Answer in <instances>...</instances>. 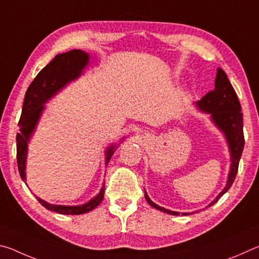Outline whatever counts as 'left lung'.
<instances>
[{
    "instance_id": "obj_1",
    "label": "left lung",
    "mask_w": 259,
    "mask_h": 259,
    "mask_svg": "<svg viewBox=\"0 0 259 259\" xmlns=\"http://www.w3.org/2000/svg\"><path fill=\"white\" fill-rule=\"evenodd\" d=\"M198 106L202 111L211 114V119L219 129L225 134L227 143H229L231 151V171L229 175V181H227L226 187L223 190L219 195L210 203L208 207L216 203L219 198L230 190L233 184L234 179L238 174L240 157L242 155L243 146H244V135H243V119L242 113H241V105L235 94L234 88L232 87L231 82L227 77L226 73L222 68L217 69L216 82H214V89L212 91L203 96L198 103ZM145 199L153 208L161 211L170 213V214H179L176 211H170L160 205L155 204L148 198L145 192ZM190 214V213H182Z\"/></svg>"
}]
</instances>
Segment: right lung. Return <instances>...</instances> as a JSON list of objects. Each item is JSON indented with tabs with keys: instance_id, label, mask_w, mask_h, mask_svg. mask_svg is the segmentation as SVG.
I'll list each match as a JSON object with an SVG mask.
<instances>
[{
	"instance_id": "right-lung-1",
	"label": "right lung",
	"mask_w": 259,
	"mask_h": 259,
	"mask_svg": "<svg viewBox=\"0 0 259 259\" xmlns=\"http://www.w3.org/2000/svg\"><path fill=\"white\" fill-rule=\"evenodd\" d=\"M89 55L81 50H72L65 54L57 55L47 66L41 69L33 82L30 83L27 91H26L23 111H21L20 120H19V133L17 134V164L21 179H26L25 176V164L26 156H27V143L33 134L40 115L43 111V104L52 96L57 94L61 88L65 87L68 82L80 75L82 69L87 66ZM114 146H111L106 152V163L111 159L114 153ZM105 184L100 190L99 194L95 199L90 200L89 202L82 205H55L50 204L38 199L43 207L63 214H81L89 212L95 209L102 202L104 199Z\"/></svg>"
}]
</instances>
